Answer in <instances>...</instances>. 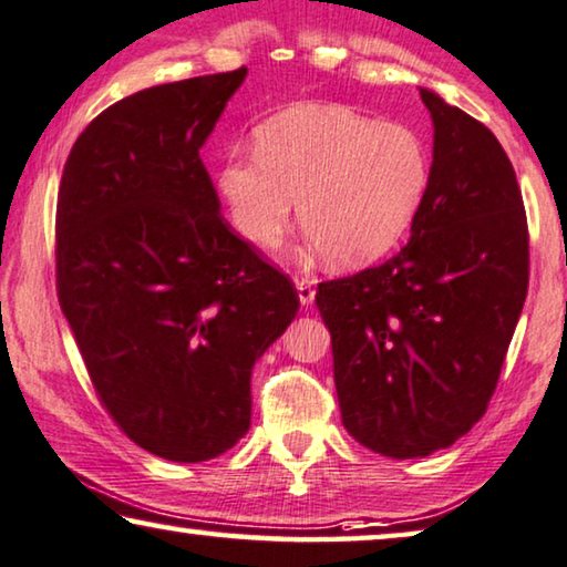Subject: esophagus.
<instances>
[{
  "instance_id": "1",
  "label": "esophagus",
  "mask_w": 567,
  "mask_h": 567,
  "mask_svg": "<svg viewBox=\"0 0 567 567\" xmlns=\"http://www.w3.org/2000/svg\"><path fill=\"white\" fill-rule=\"evenodd\" d=\"M297 291H299V301L303 307H309L311 301H315V284L309 281V278H297Z\"/></svg>"
}]
</instances>
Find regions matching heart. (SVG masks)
Segmentation results:
<instances>
[{
	"mask_svg": "<svg viewBox=\"0 0 567 567\" xmlns=\"http://www.w3.org/2000/svg\"><path fill=\"white\" fill-rule=\"evenodd\" d=\"M430 178V147L414 127L301 104L264 122L256 155L225 161L217 186L248 243L274 248L297 202L309 243L332 266H358L412 227Z\"/></svg>",
	"mask_w": 567,
	"mask_h": 567,
	"instance_id": "obj_1",
	"label": "heart"
}]
</instances>
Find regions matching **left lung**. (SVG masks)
<instances>
[{"label": "left lung", "mask_w": 567, "mask_h": 567, "mask_svg": "<svg viewBox=\"0 0 567 567\" xmlns=\"http://www.w3.org/2000/svg\"><path fill=\"white\" fill-rule=\"evenodd\" d=\"M432 178L401 252L319 284L342 424L385 457L450 447L486 414L529 284L527 215L486 125L430 89Z\"/></svg>", "instance_id": "left-lung-1"}]
</instances>
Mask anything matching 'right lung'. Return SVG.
Wrapping results in <instances>:
<instances>
[{"instance_id":"obj_1","label":"right lung","mask_w":567,"mask_h":567,"mask_svg":"<svg viewBox=\"0 0 567 567\" xmlns=\"http://www.w3.org/2000/svg\"><path fill=\"white\" fill-rule=\"evenodd\" d=\"M248 69L143 89L89 122L55 209V286L96 396L174 463L250 426V373L299 311L289 276L237 237L199 158Z\"/></svg>"}]
</instances>
